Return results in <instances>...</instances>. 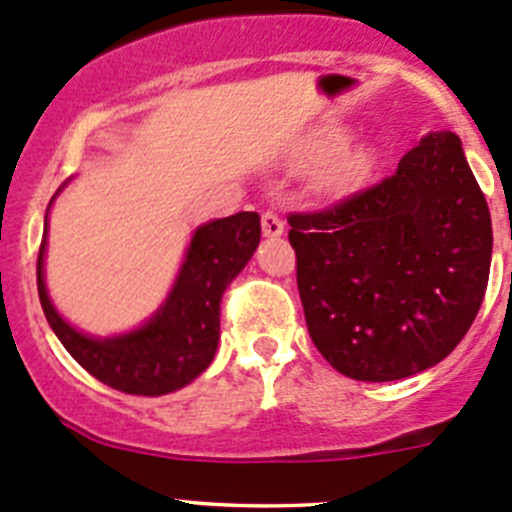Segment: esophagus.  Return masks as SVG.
Segmentation results:
<instances>
[{"mask_svg": "<svg viewBox=\"0 0 512 512\" xmlns=\"http://www.w3.org/2000/svg\"><path fill=\"white\" fill-rule=\"evenodd\" d=\"M262 232H265V237H280L282 232H285V223L280 220V215L277 213H262Z\"/></svg>", "mask_w": 512, "mask_h": 512, "instance_id": "esophagus-1", "label": "esophagus"}]
</instances>
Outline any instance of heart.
Returning <instances> with one entry per match:
<instances>
[{
	"label": "heart",
	"mask_w": 512,
	"mask_h": 512,
	"mask_svg": "<svg viewBox=\"0 0 512 512\" xmlns=\"http://www.w3.org/2000/svg\"><path fill=\"white\" fill-rule=\"evenodd\" d=\"M344 141V128H324L309 141V158H324L317 168V185L327 193H347L364 183L374 170L376 148L369 141Z\"/></svg>",
	"instance_id": "1"
}]
</instances>
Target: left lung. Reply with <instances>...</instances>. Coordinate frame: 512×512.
Returning <instances> with one entry per match:
<instances>
[{
    "label": "left lung",
    "mask_w": 512,
    "mask_h": 512,
    "mask_svg": "<svg viewBox=\"0 0 512 512\" xmlns=\"http://www.w3.org/2000/svg\"><path fill=\"white\" fill-rule=\"evenodd\" d=\"M287 220L309 337L339 374H421L471 329L493 227L456 133H426L391 178Z\"/></svg>",
    "instance_id": "8db88e82"
}]
</instances>
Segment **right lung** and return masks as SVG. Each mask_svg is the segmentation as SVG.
Masks as SVG:
<instances>
[{
    "label": "right lung",
    "mask_w": 512,
    "mask_h": 512,
    "mask_svg": "<svg viewBox=\"0 0 512 512\" xmlns=\"http://www.w3.org/2000/svg\"><path fill=\"white\" fill-rule=\"evenodd\" d=\"M66 185L69 180L56 195ZM46 232L49 215L44 218V240L36 260V287L46 322L66 352L111 389L136 396H163L198 379L215 359L220 302L230 282L255 255L262 227L257 213H237L200 225L190 237L183 265L165 302L141 327L111 337L81 332L54 307L44 282Z\"/></svg>",
    "instance_id": "add662e5"
}]
</instances>
